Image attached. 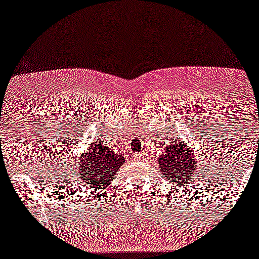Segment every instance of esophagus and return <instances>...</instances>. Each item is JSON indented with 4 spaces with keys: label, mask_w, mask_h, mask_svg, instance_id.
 Returning a JSON list of instances; mask_svg holds the SVG:
<instances>
[{
    "label": "esophagus",
    "mask_w": 259,
    "mask_h": 259,
    "mask_svg": "<svg viewBox=\"0 0 259 259\" xmlns=\"http://www.w3.org/2000/svg\"><path fill=\"white\" fill-rule=\"evenodd\" d=\"M145 159V154L142 153H135L134 154V160H143Z\"/></svg>",
    "instance_id": "esophagus-1"
}]
</instances>
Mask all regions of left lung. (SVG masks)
<instances>
[{
  "label": "left lung",
  "instance_id": "1",
  "mask_svg": "<svg viewBox=\"0 0 259 259\" xmlns=\"http://www.w3.org/2000/svg\"><path fill=\"white\" fill-rule=\"evenodd\" d=\"M159 167L163 175L171 183H186L194 176L195 160L183 142L174 141L165 149V153L159 158Z\"/></svg>",
  "mask_w": 259,
  "mask_h": 259
}]
</instances>
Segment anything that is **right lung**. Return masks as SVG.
I'll return each mask as SVG.
<instances>
[{
    "mask_svg": "<svg viewBox=\"0 0 259 259\" xmlns=\"http://www.w3.org/2000/svg\"><path fill=\"white\" fill-rule=\"evenodd\" d=\"M79 163V172L83 185L89 188L104 189L110 185L114 174L124 161L123 155H118L112 148L102 142H93Z\"/></svg>",
    "mask_w": 259,
    "mask_h": 259,
    "instance_id": "1",
    "label": "right lung"
}]
</instances>
